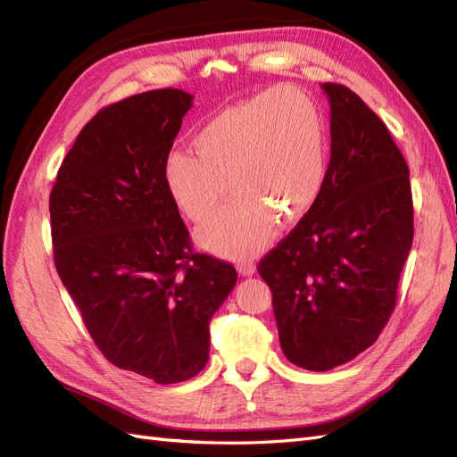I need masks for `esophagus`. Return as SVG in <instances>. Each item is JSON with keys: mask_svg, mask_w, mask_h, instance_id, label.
I'll return each instance as SVG.
<instances>
[{"mask_svg": "<svg viewBox=\"0 0 457 457\" xmlns=\"http://www.w3.org/2000/svg\"><path fill=\"white\" fill-rule=\"evenodd\" d=\"M237 270H239V275L251 277V275H255L257 267H255V263L251 259H241V261H237Z\"/></svg>", "mask_w": 457, "mask_h": 457, "instance_id": "obj_1", "label": "esophagus"}]
</instances>
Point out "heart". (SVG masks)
Masks as SVG:
<instances>
[{"instance_id": "obj_1", "label": "heart", "mask_w": 457, "mask_h": 457, "mask_svg": "<svg viewBox=\"0 0 457 457\" xmlns=\"http://www.w3.org/2000/svg\"><path fill=\"white\" fill-rule=\"evenodd\" d=\"M196 154L170 151L161 177L174 206L206 223L229 188L236 192L206 228L202 247L221 257L259 253L290 223L312 210L328 172L326 125L314 100L278 86L220 110L194 133Z\"/></svg>"}]
</instances>
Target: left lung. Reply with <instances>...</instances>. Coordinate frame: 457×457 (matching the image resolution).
Listing matches in <instances>:
<instances>
[{
	"label": "left lung",
	"instance_id": "left-lung-1",
	"mask_svg": "<svg viewBox=\"0 0 457 457\" xmlns=\"http://www.w3.org/2000/svg\"><path fill=\"white\" fill-rule=\"evenodd\" d=\"M332 151L306 216L259 261L290 363L352 361L389 322L414 237L409 167L386 125L355 92L326 82Z\"/></svg>",
	"mask_w": 457,
	"mask_h": 457
}]
</instances>
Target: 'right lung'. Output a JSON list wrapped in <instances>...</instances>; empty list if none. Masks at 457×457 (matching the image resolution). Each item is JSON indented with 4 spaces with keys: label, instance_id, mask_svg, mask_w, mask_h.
I'll return each instance as SVG.
<instances>
[{
    "label": "right lung",
    "instance_id": "right-lung-1",
    "mask_svg": "<svg viewBox=\"0 0 457 457\" xmlns=\"http://www.w3.org/2000/svg\"><path fill=\"white\" fill-rule=\"evenodd\" d=\"M194 96L143 92L100 110L68 151L48 200L56 273L115 367L188 381L210 353V320L237 273L194 253L162 184Z\"/></svg>",
    "mask_w": 457,
    "mask_h": 457
}]
</instances>
